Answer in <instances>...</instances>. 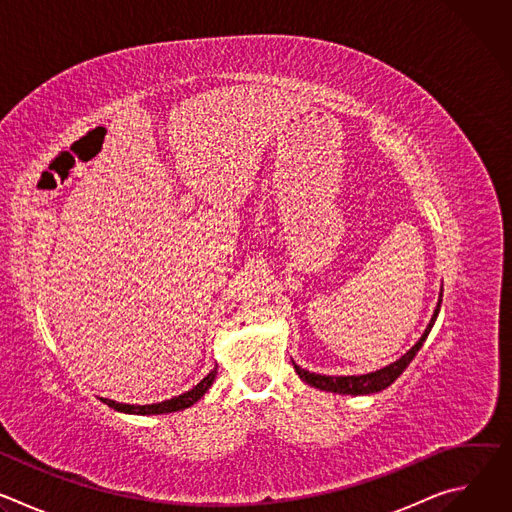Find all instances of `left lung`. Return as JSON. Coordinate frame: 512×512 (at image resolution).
<instances>
[{
    "mask_svg": "<svg viewBox=\"0 0 512 512\" xmlns=\"http://www.w3.org/2000/svg\"><path fill=\"white\" fill-rule=\"evenodd\" d=\"M440 306H442V294H440V302H437V308L431 316V322L427 324L423 336L415 342V346L411 350H407L399 360H395L389 367H383L375 373L369 375H352V377H328V375H316L310 371L300 369L298 364L294 362V369L300 375V379L316 389L328 391V393H338V395H371V393H379L383 389H387L391 383L397 381V377L409 367V362L415 358V354L419 352V348L423 346L427 334L431 332L437 314H440Z\"/></svg>",
    "mask_w": 512,
    "mask_h": 512,
    "instance_id": "8db88e82",
    "label": "left lung"
}]
</instances>
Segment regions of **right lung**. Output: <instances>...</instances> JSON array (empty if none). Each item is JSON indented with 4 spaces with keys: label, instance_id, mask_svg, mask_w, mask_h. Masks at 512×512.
<instances>
[{
    "label": "right lung",
    "instance_id": "1",
    "mask_svg": "<svg viewBox=\"0 0 512 512\" xmlns=\"http://www.w3.org/2000/svg\"><path fill=\"white\" fill-rule=\"evenodd\" d=\"M214 377H216V367H214L196 387H192L190 391H186V393H182V395H178V397H172V399H168V401H162V403H152V405H129V403H117V401L103 399V397H101V401H103L105 405H109L111 409H115V411L131 413V415H160V413L182 411V409L194 405V403L210 389Z\"/></svg>",
    "mask_w": 512,
    "mask_h": 512
}]
</instances>
